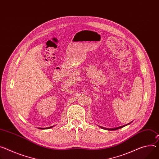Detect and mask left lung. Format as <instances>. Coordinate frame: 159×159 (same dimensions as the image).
I'll list each match as a JSON object with an SVG mask.
<instances>
[{
	"label": "left lung",
	"instance_id": "1",
	"mask_svg": "<svg viewBox=\"0 0 159 159\" xmlns=\"http://www.w3.org/2000/svg\"><path fill=\"white\" fill-rule=\"evenodd\" d=\"M130 123H131V122H130ZM130 123H129V124H130ZM127 125H128V124H127ZM126 125H123V126H120V127H116V128H115V129H105V128H104V127H101V128L104 129H106V130H115L119 129H120V128L124 127H125V126H126Z\"/></svg>",
	"mask_w": 159,
	"mask_h": 159
}]
</instances>
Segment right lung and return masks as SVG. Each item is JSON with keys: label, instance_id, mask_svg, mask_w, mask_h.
<instances>
[{"label": "right lung", "instance_id": "add662e5", "mask_svg": "<svg viewBox=\"0 0 159 159\" xmlns=\"http://www.w3.org/2000/svg\"><path fill=\"white\" fill-rule=\"evenodd\" d=\"M52 127H53V126H52ZM52 127H48V128H46V129H50V128H52ZM43 129V128H41V129ZM43 129H44L43 128Z\"/></svg>", "mask_w": 159, "mask_h": 159}]
</instances>
